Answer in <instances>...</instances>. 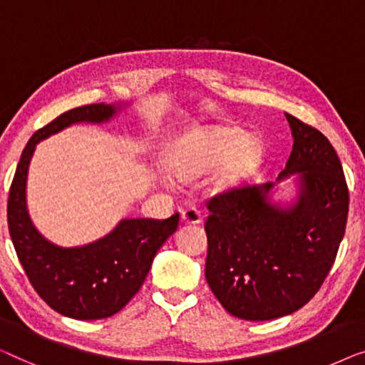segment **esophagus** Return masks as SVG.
Returning a JSON list of instances; mask_svg holds the SVG:
<instances>
[{
	"instance_id": "34e87169",
	"label": "esophagus",
	"mask_w": 365,
	"mask_h": 365,
	"mask_svg": "<svg viewBox=\"0 0 365 365\" xmlns=\"http://www.w3.org/2000/svg\"><path fill=\"white\" fill-rule=\"evenodd\" d=\"M182 220L183 223L187 225H198L202 223V213H200L195 207H190L182 212Z\"/></svg>"
}]
</instances>
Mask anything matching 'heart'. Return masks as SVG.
I'll return each instance as SVG.
<instances>
[{
	"label": "heart",
	"mask_w": 365,
	"mask_h": 365,
	"mask_svg": "<svg viewBox=\"0 0 365 365\" xmlns=\"http://www.w3.org/2000/svg\"><path fill=\"white\" fill-rule=\"evenodd\" d=\"M258 140L248 138L238 129H217L197 132L183 137L173 147L168 165L180 180H193L220 168L213 188L227 190L240 182L259 160Z\"/></svg>",
	"instance_id": "heart-1"
}]
</instances>
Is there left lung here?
<instances>
[{
	"label": "left lung",
	"instance_id": "1",
	"mask_svg": "<svg viewBox=\"0 0 365 365\" xmlns=\"http://www.w3.org/2000/svg\"><path fill=\"white\" fill-rule=\"evenodd\" d=\"M291 155L278 182L297 175L296 202H269L274 183L233 188L208 200L205 278L230 314L269 321L307 304L334 264L349 190L331 142L286 114Z\"/></svg>",
	"mask_w": 365,
	"mask_h": 365
}]
</instances>
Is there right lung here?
<instances>
[{"label": "right lung", "instance_id": "right-lung-1", "mask_svg": "<svg viewBox=\"0 0 365 365\" xmlns=\"http://www.w3.org/2000/svg\"><path fill=\"white\" fill-rule=\"evenodd\" d=\"M119 109L115 104L76 107L34 132L9 188L8 228L29 283L56 312L79 321L119 312L140 289L157 251L175 233L180 220L178 213L167 220L125 218L104 238L76 248L51 243L31 222L26 180L36 143L79 122L102 124Z\"/></svg>", "mask_w": 365, "mask_h": 365}]
</instances>
